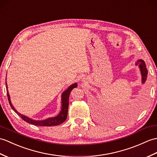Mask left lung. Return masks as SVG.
Returning <instances> with one entry per match:
<instances>
[{"instance_id":"obj_1","label":"left lung","mask_w":157,"mask_h":157,"mask_svg":"<svg viewBox=\"0 0 157 157\" xmlns=\"http://www.w3.org/2000/svg\"><path fill=\"white\" fill-rule=\"evenodd\" d=\"M136 65H138V67L140 68V74L142 76V83H144L146 80L147 79V75H148V70L147 69V67H146V64L145 62L143 59H139L138 60L136 63Z\"/></svg>"}]
</instances>
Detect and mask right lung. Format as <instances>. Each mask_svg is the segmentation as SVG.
Masks as SVG:
<instances>
[{"instance_id":"obj_1","label":"right lung","mask_w":157,"mask_h":157,"mask_svg":"<svg viewBox=\"0 0 157 157\" xmlns=\"http://www.w3.org/2000/svg\"><path fill=\"white\" fill-rule=\"evenodd\" d=\"M78 84L77 83H74L71 84L70 87H68L67 90H65L64 92L61 94V108L59 114L57 116H55V117H51L48 118L45 120H35L33 119H31L30 118L27 117V116H25L23 114H21V113L17 112L15 108H14L11 101H10V98L9 94L8 91V86H7V83L6 82V92H7V97H8L9 102L10 105L11 106L13 110L17 114L19 115L20 117L27 122L31 124H33L35 126H57L61 124V123L65 121L67 116V112H68V105H69V98H70V93L71 90L77 87Z\"/></svg>"}]
</instances>
